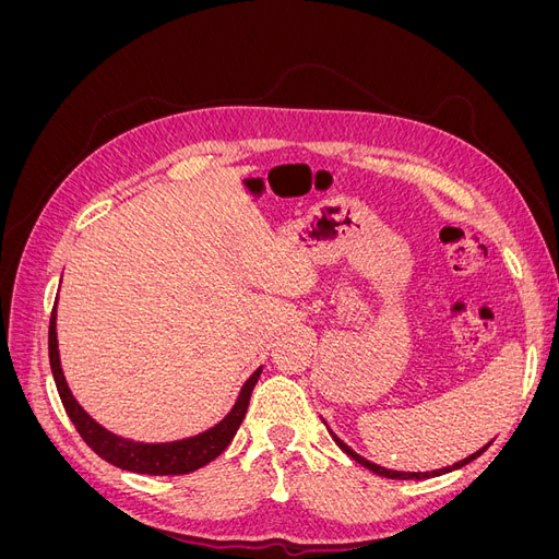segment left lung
<instances>
[{
    "label": "left lung",
    "instance_id": "1",
    "mask_svg": "<svg viewBox=\"0 0 559 559\" xmlns=\"http://www.w3.org/2000/svg\"><path fill=\"white\" fill-rule=\"evenodd\" d=\"M326 425V421H324ZM329 429V427H326ZM329 433H331V438L335 441V445L341 448L345 454H349L354 462H359L361 466H366L368 471H373V473H378V476H384V478H394V480H425V478H433V476H443V473H450V471H456V468H462V466H466L468 462H473L476 460V456H480L489 445H492V441H489L485 448H480L478 452H473V454H468L466 460H462V462H456V464H452V466H445V468H436V471H392V468H384V466H378V464H373V462H368L366 456H361V454H357L354 452L347 443H343L341 438H337L331 429H329Z\"/></svg>",
    "mask_w": 559,
    "mask_h": 559
}]
</instances>
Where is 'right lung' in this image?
I'll list each match as a JSON object with an SVG mask.
<instances>
[{"label": "right lung", "instance_id": "1", "mask_svg": "<svg viewBox=\"0 0 559 559\" xmlns=\"http://www.w3.org/2000/svg\"><path fill=\"white\" fill-rule=\"evenodd\" d=\"M56 319H58V302L53 312H50V324H48V359H50V370H53V380L58 386L60 401L83 441L88 443V448L95 454L103 456L105 462L123 471L146 473V476H179V473H191L200 466L210 464L228 448L235 431H238L242 425L251 389L259 382L263 368L253 370L249 380L242 384L240 394L235 399L228 415L222 421H216L214 427L200 431L195 436L179 438V441H167V443L132 441V438H123L105 429L97 419H93L86 411H83L81 403L74 399L72 389L67 384L62 373Z\"/></svg>", "mask_w": 559, "mask_h": 559}]
</instances>
